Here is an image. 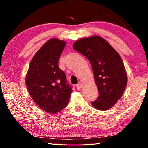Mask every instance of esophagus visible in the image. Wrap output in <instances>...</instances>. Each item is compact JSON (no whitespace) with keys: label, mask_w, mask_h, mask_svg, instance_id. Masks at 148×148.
Segmentation results:
<instances>
[{"label":"esophagus","mask_w":148,"mask_h":148,"mask_svg":"<svg viewBox=\"0 0 148 148\" xmlns=\"http://www.w3.org/2000/svg\"><path fill=\"white\" fill-rule=\"evenodd\" d=\"M76 88H77V89H78V90L81 89L82 88V84L81 83L77 84L76 85Z\"/></svg>","instance_id":"obj_1"}]
</instances>
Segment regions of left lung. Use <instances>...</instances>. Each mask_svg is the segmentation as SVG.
Returning a JSON list of instances; mask_svg holds the SVG:
<instances>
[{
    "label": "left lung",
    "mask_w": 148,
    "mask_h": 148,
    "mask_svg": "<svg viewBox=\"0 0 148 148\" xmlns=\"http://www.w3.org/2000/svg\"><path fill=\"white\" fill-rule=\"evenodd\" d=\"M73 48L91 62L99 97L91 104L95 108L107 110L123 94L127 76L119 53L104 38L99 36L79 39Z\"/></svg>",
    "instance_id": "8db88e82"
}]
</instances>
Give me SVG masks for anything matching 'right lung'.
<instances>
[{"label":"right lung","mask_w":148,"mask_h":148,"mask_svg":"<svg viewBox=\"0 0 148 148\" xmlns=\"http://www.w3.org/2000/svg\"><path fill=\"white\" fill-rule=\"evenodd\" d=\"M65 45L59 39L49 40L32 59L26 76L31 98L47 113L56 114L66 107L72 92L58 64Z\"/></svg>","instance_id":"obj_1"}]
</instances>
